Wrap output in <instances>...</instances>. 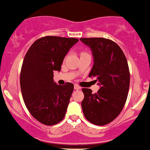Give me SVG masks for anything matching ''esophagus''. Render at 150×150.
<instances>
[{
	"mask_svg": "<svg viewBox=\"0 0 150 150\" xmlns=\"http://www.w3.org/2000/svg\"><path fill=\"white\" fill-rule=\"evenodd\" d=\"M74 88H75V90H80V89H81V87L78 85H75V86H74Z\"/></svg>",
	"mask_w": 150,
	"mask_h": 150,
	"instance_id": "obj_1",
	"label": "esophagus"
}]
</instances>
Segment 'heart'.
Masks as SVG:
<instances>
[{"instance_id":"b5f03b06","label":"heart","mask_w":150,"mask_h":150,"mask_svg":"<svg viewBox=\"0 0 150 150\" xmlns=\"http://www.w3.org/2000/svg\"><path fill=\"white\" fill-rule=\"evenodd\" d=\"M83 53H85V52H81V54H83Z\"/></svg>"}]
</instances>
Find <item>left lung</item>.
Here are the masks:
<instances>
[{
    "mask_svg": "<svg viewBox=\"0 0 150 150\" xmlns=\"http://www.w3.org/2000/svg\"><path fill=\"white\" fill-rule=\"evenodd\" d=\"M91 49L94 65L89 77L96 78L100 88L92 94L82 88L83 114L95 125L109 124L122 111L127 98L129 70L124 52L115 42L105 38H81Z\"/></svg>",
    "mask_w": 150,
    "mask_h": 150,
    "instance_id": "1",
    "label": "left lung"
}]
</instances>
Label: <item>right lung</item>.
<instances>
[{
  "mask_svg": "<svg viewBox=\"0 0 150 150\" xmlns=\"http://www.w3.org/2000/svg\"><path fill=\"white\" fill-rule=\"evenodd\" d=\"M78 41L75 38L43 36L26 53L20 77L21 92L31 115L42 124L54 125L65 117L74 85H56L53 71L61 70L65 55Z\"/></svg>",
  "mask_w": 150,
  "mask_h": 150,
  "instance_id": "obj_1",
  "label": "right lung"
}]
</instances>
